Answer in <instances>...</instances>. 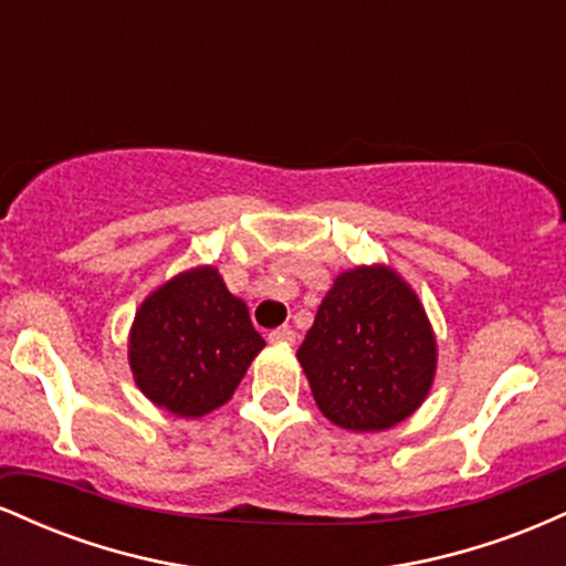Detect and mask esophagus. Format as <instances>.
<instances>
[{
	"mask_svg": "<svg viewBox=\"0 0 566 566\" xmlns=\"http://www.w3.org/2000/svg\"><path fill=\"white\" fill-rule=\"evenodd\" d=\"M269 340L274 343V346H292V343L297 340V333L290 327H276L269 333Z\"/></svg>",
	"mask_w": 566,
	"mask_h": 566,
	"instance_id": "esophagus-1",
	"label": "esophagus"
}]
</instances>
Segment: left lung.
I'll list each match as a JSON object with an SVG mask.
<instances>
[{"instance_id":"1","label":"left lung","mask_w":566,"mask_h":566,"mask_svg":"<svg viewBox=\"0 0 566 566\" xmlns=\"http://www.w3.org/2000/svg\"><path fill=\"white\" fill-rule=\"evenodd\" d=\"M297 359L324 418L346 431H386L431 391L437 337L405 279L359 265L324 295Z\"/></svg>"}]
</instances>
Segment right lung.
I'll return each mask as SVG.
<instances>
[{
  "mask_svg": "<svg viewBox=\"0 0 566 566\" xmlns=\"http://www.w3.org/2000/svg\"><path fill=\"white\" fill-rule=\"evenodd\" d=\"M265 340L244 301L212 265L184 271L140 303L129 329V369L143 396L201 418L231 399Z\"/></svg>",
  "mask_w": 566,
  "mask_h": 566,
  "instance_id": "1",
  "label": "right lung"
}]
</instances>
